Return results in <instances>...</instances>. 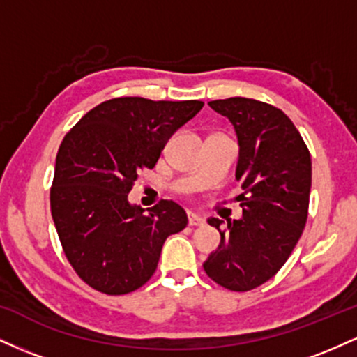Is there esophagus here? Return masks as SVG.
<instances>
[{"instance_id":"esophagus-1","label":"esophagus","mask_w":357,"mask_h":357,"mask_svg":"<svg viewBox=\"0 0 357 357\" xmlns=\"http://www.w3.org/2000/svg\"><path fill=\"white\" fill-rule=\"evenodd\" d=\"M188 223H190V227H202V225H204V218L196 215V213L188 211Z\"/></svg>"}]
</instances>
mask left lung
I'll list each match as a JSON object with an SVG mask.
<instances>
[{
	"label": "left lung",
	"mask_w": 357,
	"mask_h": 357,
	"mask_svg": "<svg viewBox=\"0 0 357 357\" xmlns=\"http://www.w3.org/2000/svg\"><path fill=\"white\" fill-rule=\"evenodd\" d=\"M213 110L228 117L238 137L236 181L243 216L210 218L220 245L203 264L211 280L247 292L270 280L304 231L309 211L312 162L304 139L280 109L245 97L211 100Z\"/></svg>",
	"instance_id": "left-lung-1"
}]
</instances>
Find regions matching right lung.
<instances>
[{
	"mask_svg": "<svg viewBox=\"0 0 357 357\" xmlns=\"http://www.w3.org/2000/svg\"><path fill=\"white\" fill-rule=\"evenodd\" d=\"M203 105L117 97L89 110L63 137L50 190L52 218L65 257L92 289L107 296L137 290L155 272L167 236L188 225L186 211L171 199L144 213L127 195Z\"/></svg>",
	"mask_w": 357,
	"mask_h": 357,
	"instance_id": "1",
	"label": "right lung"
}]
</instances>
